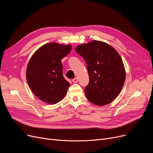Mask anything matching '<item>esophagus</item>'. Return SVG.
Instances as JSON below:
<instances>
[{
  "mask_svg": "<svg viewBox=\"0 0 153 153\" xmlns=\"http://www.w3.org/2000/svg\"><path fill=\"white\" fill-rule=\"evenodd\" d=\"M77 81H78V79L77 78H74L72 79V82H73L74 83H76Z\"/></svg>",
  "mask_w": 153,
  "mask_h": 153,
  "instance_id": "obj_1",
  "label": "esophagus"
}]
</instances>
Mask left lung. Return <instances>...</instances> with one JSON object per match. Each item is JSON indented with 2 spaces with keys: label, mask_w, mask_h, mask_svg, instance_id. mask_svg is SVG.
<instances>
[{
  "label": "left lung",
  "mask_w": 153,
  "mask_h": 153,
  "mask_svg": "<svg viewBox=\"0 0 153 153\" xmlns=\"http://www.w3.org/2000/svg\"><path fill=\"white\" fill-rule=\"evenodd\" d=\"M75 50L87 63L89 83L84 92L87 100L99 106L111 103L121 92L126 78L120 54L110 45L97 40L78 45Z\"/></svg>",
  "instance_id": "8db88e82"
}]
</instances>
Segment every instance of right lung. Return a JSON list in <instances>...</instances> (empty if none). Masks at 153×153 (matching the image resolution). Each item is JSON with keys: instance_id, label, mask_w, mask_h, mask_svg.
Wrapping results in <instances>:
<instances>
[{"instance_id": "obj_1", "label": "right lung", "mask_w": 153, "mask_h": 153, "mask_svg": "<svg viewBox=\"0 0 153 153\" xmlns=\"http://www.w3.org/2000/svg\"><path fill=\"white\" fill-rule=\"evenodd\" d=\"M71 48V45L50 43L38 48L31 57L27 81L31 91L43 102L55 104L66 95L70 84L63 77L61 61Z\"/></svg>"}]
</instances>
